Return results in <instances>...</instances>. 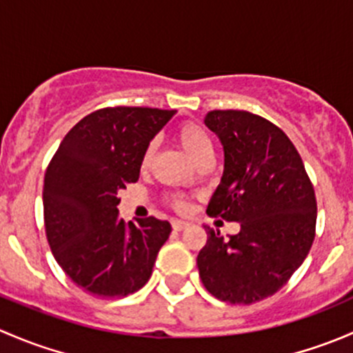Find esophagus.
<instances>
[{
	"label": "esophagus",
	"mask_w": 353,
	"mask_h": 353,
	"mask_svg": "<svg viewBox=\"0 0 353 353\" xmlns=\"http://www.w3.org/2000/svg\"><path fill=\"white\" fill-rule=\"evenodd\" d=\"M188 227H190V223L188 222H183V220H172V229L177 230V232L188 229Z\"/></svg>",
	"instance_id": "obj_1"
}]
</instances>
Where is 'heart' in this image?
I'll return each instance as SVG.
<instances>
[{"label": "heart", "instance_id": "1", "mask_svg": "<svg viewBox=\"0 0 353 353\" xmlns=\"http://www.w3.org/2000/svg\"><path fill=\"white\" fill-rule=\"evenodd\" d=\"M176 137L177 141L183 145L184 150L188 152V155H190L196 163L208 159V157H213L212 138H210L208 131H206L199 123H194V121H184V123L177 128ZM154 155L155 143H148L140 160L141 169L147 170L148 167L152 165ZM167 201H169V205L172 206L174 210H177V212H186V210L190 208V199H188L186 194H170V196L167 198Z\"/></svg>", "mask_w": 353, "mask_h": 353}]
</instances>
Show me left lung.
I'll return each mask as SVG.
<instances>
[{
    "label": "left lung",
    "instance_id": "8db88e82",
    "mask_svg": "<svg viewBox=\"0 0 353 353\" xmlns=\"http://www.w3.org/2000/svg\"><path fill=\"white\" fill-rule=\"evenodd\" d=\"M205 124L223 145V176L210 216L239 222L223 239L208 229L196 265L206 290L229 304H254L279 292L316 236V196L301 155L268 119L248 110H210Z\"/></svg>",
    "mask_w": 353,
    "mask_h": 353
}]
</instances>
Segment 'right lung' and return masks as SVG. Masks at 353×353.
Segmentation results:
<instances>
[{"label":"right lung","instance_id":"right-lung-1","mask_svg":"<svg viewBox=\"0 0 353 353\" xmlns=\"http://www.w3.org/2000/svg\"><path fill=\"white\" fill-rule=\"evenodd\" d=\"M176 110L104 108L78 121L44 176V225L63 272L97 297H126L148 282L170 223L124 222L117 191L140 177L152 138Z\"/></svg>","mask_w":353,"mask_h":353}]
</instances>
